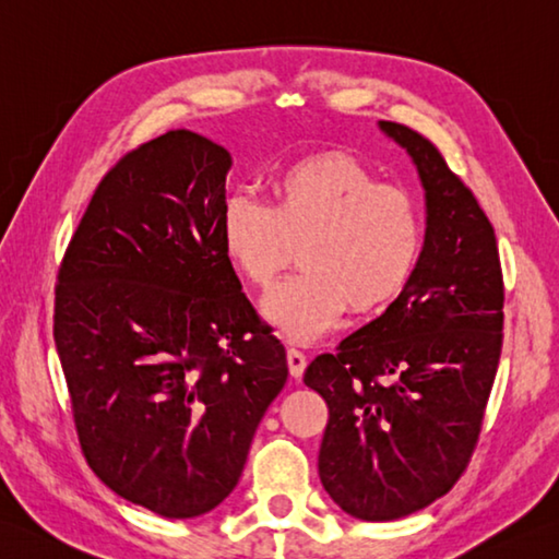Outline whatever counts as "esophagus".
<instances>
[{"label": "esophagus", "mask_w": 559, "mask_h": 559, "mask_svg": "<svg viewBox=\"0 0 559 559\" xmlns=\"http://www.w3.org/2000/svg\"><path fill=\"white\" fill-rule=\"evenodd\" d=\"M288 368H290V376L298 380L302 378L305 373V366H308V358H305L302 352H298V348H288Z\"/></svg>", "instance_id": "1"}]
</instances>
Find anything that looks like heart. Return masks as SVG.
Returning <instances> with one entry per match:
<instances>
[{"instance_id":"b5f03b06","label":"heart","mask_w":559,"mask_h":559,"mask_svg":"<svg viewBox=\"0 0 559 559\" xmlns=\"http://www.w3.org/2000/svg\"><path fill=\"white\" fill-rule=\"evenodd\" d=\"M271 199L229 195L221 237L239 276L257 288L271 286L300 249L305 271L261 300L281 336L310 344L346 308L378 312L409 286L424 249L421 207L364 162L346 152L302 157L273 177Z\"/></svg>"}]
</instances>
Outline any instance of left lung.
I'll return each instance as SVG.
<instances>
[{
	"instance_id": "8db88e82",
	"label": "left lung",
	"mask_w": 559,
	"mask_h": 559,
	"mask_svg": "<svg viewBox=\"0 0 559 559\" xmlns=\"http://www.w3.org/2000/svg\"><path fill=\"white\" fill-rule=\"evenodd\" d=\"M378 126L407 150L424 186L419 264L385 312L305 370L330 407L320 479L360 521L409 516L465 473L504 326L495 227L473 191L417 130Z\"/></svg>"
}]
</instances>
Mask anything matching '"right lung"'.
Here are the masks:
<instances>
[{"instance_id": "obj_1", "label": "right lung", "mask_w": 559, "mask_h": 559, "mask_svg": "<svg viewBox=\"0 0 559 559\" xmlns=\"http://www.w3.org/2000/svg\"><path fill=\"white\" fill-rule=\"evenodd\" d=\"M233 157L191 130L128 152L86 207L55 286L52 336L102 483L164 519L215 509L288 380L221 237Z\"/></svg>"}]
</instances>
